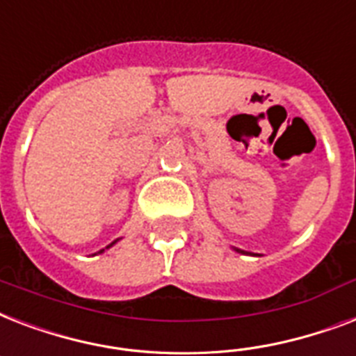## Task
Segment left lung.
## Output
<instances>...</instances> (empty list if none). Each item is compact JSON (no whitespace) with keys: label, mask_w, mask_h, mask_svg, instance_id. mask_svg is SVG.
Returning <instances> with one entry per match:
<instances>
[{"label":"left lung","mask_w":356,"mask_h":356,"mask_svg":"<svg viewBox=\"0 0 356 356\" xmlns=\"http://www.w3.org/2000/svg\"><path fill=\"white\" fill-rule=\"evenodd\" d=\"M236 250H239V249H236ZM239 252H243V250H239Z\"/></svg>","instance_id":"8db88e82"}]
</instances>
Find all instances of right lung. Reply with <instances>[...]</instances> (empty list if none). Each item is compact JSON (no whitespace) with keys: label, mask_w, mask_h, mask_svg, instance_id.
<instances>
[{"label":"right lung","mask_w":356,"mask_h":356,"mask_svg":"<svg viewBox=\"0 0 356 356\" xmlns=\"http://www.w3.org/2000/svg\"><path fill=\"white\" fill-rule=\"evenodd\" d=\"M113 245V243H111ZM111 245H109V247H111ZM100 252H104V250H100Z\"/></svg>","instance_id":"1"}]
</instances>
